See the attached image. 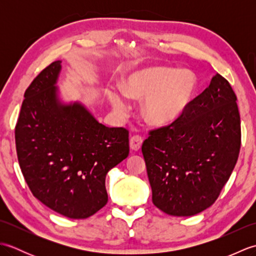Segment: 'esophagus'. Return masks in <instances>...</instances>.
<instances>
[{
    "mask_svg": "<svg viewBox=\"0 0 256 256\" xmlns=\"http://www.w3.org/2000/svg\"><path fill=\"white\" fill-rule=\"evenodd\" d=\"M143 138L138 136V135H134L131 138H130V148L132 150L138 152L140 150V146H142Z\"/></svg>",
    "mask_w": 256,
    "mask_h": 256,
    "instance_id": "1",
    "label": "esophagus"
}]
</instances>
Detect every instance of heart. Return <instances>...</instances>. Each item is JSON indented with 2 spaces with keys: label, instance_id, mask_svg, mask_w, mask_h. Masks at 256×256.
Masks as SVG:
<instances>
[{
  "label": "heart",
  "instance_id": "obj_1",
  "mask_svg": "<svg viewBox=\"0 0 256 256\" xmlns=\"http://www.w3.org/2000/svg\"><path fill=\"white\" fill-rule=\"evenodd\" d=\"M197 86V79L188 69L175 70L167 67H152L128 76L123 90L116 86L108 89V99L120 118L130 111L128 96L143 100L142 113L152 125L164 126L182 116Z\"/></svg>",
  "mask_w": 256,
  "mask_h": 256
}]
</instances>
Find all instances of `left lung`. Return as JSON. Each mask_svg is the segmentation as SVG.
<instances>
[{
	"label": "left lung",
	"mask_w": 256,
	"mask_h": 256,
	"mask_svg": "<svg viewBox=\"0 0 256 256\" xmlns=\"http://www.w3.org/2000/svg\"><path fill=\"white\" fill-rule=\"evenodd\" d=\"M150 135L142 153L153 204L175 216L200 214L219 197L240 153L234 91L216 74L175 122Z\"/></svg>",
	"instance_id": "left-lung-1"
}]
</instances>
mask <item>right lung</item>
<instances>
[{
  "mask_svg": "<svg viewBox=\"0 0 256 256\" xmlns=\"http://www.w3.org/2000/svg\"><path fill=\"white\" fill-rule=\"evenodd\" d=\"M62 60L26 89L15 128L20 167L32 194L70 219H86L108 202V172L128 156V131L96 121L81 102L64 103Z\"/></svg>",
  "mask_w": 256,
  "mask_h": 256,
  "instance_id": "obj_1",
  "label": "right lung"
}]
</instances>
